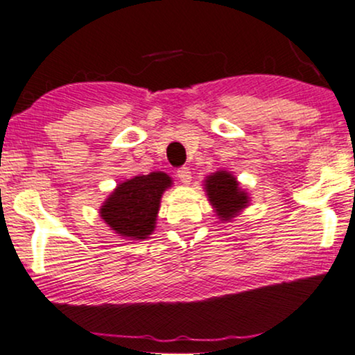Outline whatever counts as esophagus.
I'll return each mask as SVG.
<instances>
[{
	"instance_id": "esophagus-1",
	"label": "esophagus",
	"mask_w": 355,
	"mask_h": 355,
	"mask_svg": "<svg viewBox=\"0 0 355 355\" xmlns=\"http://www.w3.org/2000/svg\"><path fill=\"white\" fill-rule=\"evenodd\" d=\"M178 178L181 179V182H182V184H191V181H192L191 169L186 168V166L179 168V169H178Z\"/></svg>"
}]
</instances>
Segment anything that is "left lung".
<instances>
[{"instance_id":"obj_1","label":"left lung","mask_w":355,"mask_h":355,"mask_svg":"<svg viewBox=\"0 0 355 355\" xmlns=\"http://www.w3.org/2000/svg\"><path fill=\"white\" fill-rule=\"evenodd\" d=\"M205 192L220 220H232L250 204L248 192L239 187L236 178L228 171L211 173L205 179Z\"/></svg>"}]
</instances>
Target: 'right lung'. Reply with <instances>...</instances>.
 I'll list each match as a JSON object with an SVG mask.
<instances>
[{
  "label": "right lung",
  "instance_id": "obj_1",
  "mask_svg": "<svg viewBox=\"0 0 355 355\" xmlns=\"http://www.w3.org/2000/svg\"><path fill=\"white\" fill-rule=\"evenodd\" d=\"M171 184V178L161 171L127 179L101 205V218L119 236L146 239L155 230L161 196Z\"/></svg>",
  "mask_w": 355,
  "mask_h": 355
}]
</instances>
